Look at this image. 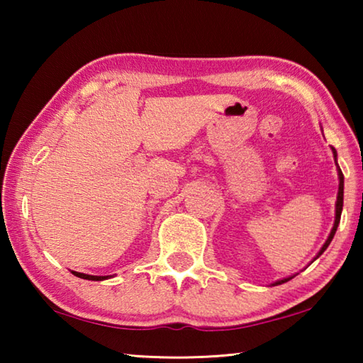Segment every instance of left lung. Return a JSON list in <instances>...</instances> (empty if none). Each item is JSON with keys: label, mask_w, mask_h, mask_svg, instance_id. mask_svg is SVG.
I'll list each match as a JSON object with an SVG mask.
<instances>
[{"label": "left lung", "mask_w": 363, "mask_h": 363, "mask_svg": "<svg viewBox=\"0 0 363 363\" xmlns=\"http://www.w3.org/2000/svg\"><path fill=\"white\" fill-rule=\"evenodd\" d=\"M333 153H335V160H336V150L333 149ZM340 171V190H337V200H336V218H335V225H333V229H331V232H330V237L327 238V242H325V245L322 247V250H320V253H318V256H320L325 250L328 248V245H330V242L333 240V237H335V233H336V229H337V224H340V219H341V211H342V194H344V176H342V173H341V169H337ZM291 279V277H290ZM290 279H284V280H279V281H275L274 285H280V284H285V281H288Z\"/></svg>", "instance_id": "1"}]
</instances>
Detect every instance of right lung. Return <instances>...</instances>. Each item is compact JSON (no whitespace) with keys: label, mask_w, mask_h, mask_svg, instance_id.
Here are the masks:
<instances>
[{"label":"right lung","mask_w":363,"mask_h":363,"mask_svg":"<svg viewBox=\"0 0 363 363\" xmlns=\"http://www.w3.org/2000/svg\"><path fill=\"white\" fill-rule=\"evenodd\" d=\"M79 279H86V280H106L107 277H97V275H88V274H82V272H73Z\"/></svg>","instance_id":"obj_1"}]
</instances>
